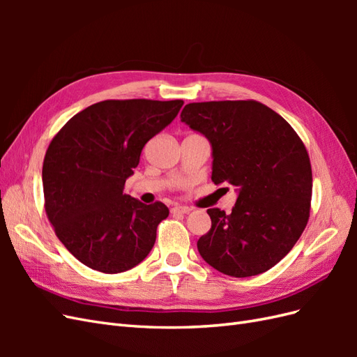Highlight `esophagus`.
Instances as JSON below:
<instances>
[{"label":"esophagus","mask_w":357,"mask_h":357,"mask_svg":"<svg viewBox=\"0 0 357 357\" xmlns=\"http://www.w3.org/2000/svg\"><path fill=\"white\" fill-rule=\"evenodd\" d=\"M190 210H192V208H190V207H186V205H176V207L171 208V213H172V214H177V213H180V214H188Z\"/></svg>","instance_id":"esophagus-1"}]
</instances>
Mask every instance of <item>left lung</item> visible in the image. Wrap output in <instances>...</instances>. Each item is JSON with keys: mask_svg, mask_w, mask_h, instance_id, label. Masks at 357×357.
<instances>
[{"mask_svg": "<svg viewBox=\"0 0 357 357\" xmlns=\"http://www.w3.org/2000/svg\"><path fill=\"white\" fill-rule=\"evenodd\" d=\"M180 119L210 139L214 185L238 188L229 214L207 210L211 229L198 240L199 255L231 277L268 271L308 223L312 172L304 143L282 116L255 100L190 102Z\"/></svg>", "mask_w": 357, "mask_h": 357, "instance_id": "8db88e82", "label": "left lung"}]
</instances>
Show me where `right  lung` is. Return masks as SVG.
Returning a JSON list of instances; mask_svg holds the SVG:
<instances>
[{
    "instance_id": "1",
    "label": "right lung",
    "mask_w": 357,
    "mask_h": 357,
    "mask_svg": "<svg viewBox=\"0 0 357 357\" xmlns=\"http://www.w3.org/2000/svg\"><path fill=\"white\" fill-rule=\"evenodd\" d=\"M181 100H107L89 105L53 137L43 162L45 210L59 241L95 271L138 265L168 218L165 204L125 195L150 138L178 114Z\"/></svg>"
}]
</instances>
